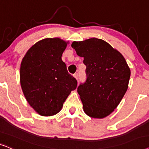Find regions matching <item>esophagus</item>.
<instances>
[{
    "label": "esophagus",
    "mask_w": 149,
    "mask_h": 149,
    "mask_svg": "<svg viewBox=\"0 0 149 149\" xmlns=\"http://www.w3.org/2000/svg\"><path fill=\"white\" fill-rule=\"evenodd\" d=\"M73 77H74L76 79V80H78V73H76L74 75H73Z\"/></svg>",
    "instance_id": "34e87169"
}]
</instances>
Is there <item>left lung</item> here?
Masks as SVG:
<instances>
[{"instance_id":"1","label":"left lung","mask_w":149,"mask_h":149,"mask_svg":"<svg viewBox=\"0 0 149 149\" xmlns=\"http://www.w3.org/2000/svg\"><path fill=\"white\" fill-rule=\"evenodd\" d=\"M71 47L86 66V80L78 87L84 112L92 118L106 117L127 90L130 67L119 52L102 39L73 41Z\"/></svg>"}]
</instances>
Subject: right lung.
<instances>
[{"label":"right lung","instance_id":"right-lung-1","mask_svg":"<svg viewBox=\"0 0 149 149\" xmlns=\"http://www.w3.org/2000/svg\"><path fill=\"white\" fill-rule=\"evenodd\" d=\"M68 42L60 38L42 39L30 48L20 65V84L25 98L39 114L59 112L77 80L67 71L61 56Z\"/></svg>","mask_w":149,"mask_h":149}]
</instances>
